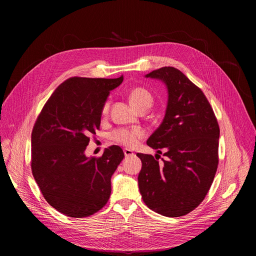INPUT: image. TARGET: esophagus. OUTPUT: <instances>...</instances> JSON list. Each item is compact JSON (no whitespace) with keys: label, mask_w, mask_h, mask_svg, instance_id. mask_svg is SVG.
Listing matches in <instances>:
<instances>
[{"label":"esophagus","mask_w":256,"mask_h":256,"mask_svg":"<svg viewBox=\"0 0 256 256\" xmlns=\"http://www.w3.org/2000/svg\"><path fill=\"white\" fill-rule=\"evenodd\" d=\"M124 156L126 157V158H128V157H132V156H134V152L132 151V150H130V149H124Z\"/></svg>","instance_id":"1"}]
</instances>
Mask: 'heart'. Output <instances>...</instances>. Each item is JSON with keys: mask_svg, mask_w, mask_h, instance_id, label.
<instances>
[{"mask_svg": "<svg viewBox=\"0 0 256 256\" xmlns=\"http://www.w3.org/2000/svg\"><path fill=\"white\" fill-rule=\"evenodd\" d=\"M128 99L130 103L134 105V107L136 108L138 112L147 110L148 108L151 107L154 101L152 94L147 89H144L142 87H136L130 90L128 94ZM109 105H110V102H109V100H106L101 109V112L103 116L107 114ZM144 134V130L140 128H118L109 134V138L116 144L124 146V147L132 148L134 146H136L140 138H142Z\"/></svg>", "mask_w": 256, "mask_h": 256, "instance_id": "obj_1", "label": "heart"}]
</instances>
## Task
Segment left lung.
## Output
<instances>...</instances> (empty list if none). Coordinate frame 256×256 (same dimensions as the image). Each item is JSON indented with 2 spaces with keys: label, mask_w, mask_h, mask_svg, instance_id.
Returning <instances> with one entry per match:
<instances>
[{
  "label": "left lung",
  "mask_w": 256,
  "mask_h": 256,
  "mask_svg": "<svg viewBox=\"0 0 256 256\" xmlns=\"http://www.w3.org/2000/svg\"><path fill=\"white\" fill-rule=\"evenodd\" d=\"M161 80L168 90L166 114L147 140L162 154L158 161L138 153L142 169L138 177L144 202L170 218L184 216L204 200L218 164V128L212 108L202 91L182 72L163 66L146 75Z\"/></svg>",
  "instance_id": "left-lung-1"
}]
</instances>
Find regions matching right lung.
Masks as SVG:
<instances>
[{"label": "right lung", "mask_w": 256, "mask_h": 256, "mask_svg": "<svg viewBox=\"0 0 256 256\" xmlns=\"http://www.w3.org/2000/svg\"><path fill=\"white\" fill-rule=\"evenodd\" d=\"M116 79L72 77L52 94L31 134V169L46 202L70 218L101 210L112 194V176L124 154L110 146L101 157H86L90 136L100 128L101 109Z\"/></svg>", "instance_id": "add662e5"}]
</instances>
